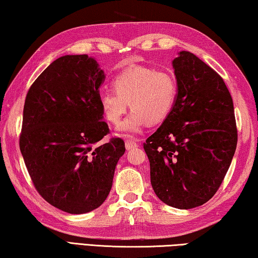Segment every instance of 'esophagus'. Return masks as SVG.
Masks as SVG:
<instances>
[{
    "label": "esophagus",
    "mask_w": 258,
    "mask_h": 258,
    "mask_svg": "<svg viewBox=\"0 0 258 258\" xmlns=\"http://www.w3.org/2000/svg\"><path fill=\"white\" fill-rule=\"evenodd\" d=\"M138 147V144L134 141H125V148L126 151H130V150H134V148H137Z\"/></svg>",
    "instance_id": "esophagus-1"
}]
</instances>
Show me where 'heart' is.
Listing matches in <instances>:
<instances>
[{"instance_id": "1", "label": "heart", "mask_w": 258, "mask_h": 258, "mask_svg": "<svg viewBox=\"0 0 258 258\" xmlns=\"http://www.w3.org/2000/svg\"><path fill=\"white\" fill-rule=\"evenodd\" d=\"M113 90L99 94V106L105 119L117 124L128 110L132 113L119 128L124 136L139 133L146 123H162L174 105L177 86L172 76L146 67H132L112 79Z\"/></svg>"}]
</instances>
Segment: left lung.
I'll use <instances>...</instances> for the list:
<instances>
[{
	"mask_svg": "<svg viewBox=\"0 0 258 258\" xmlns=\"http://www.w3.org/2000/svg\"><path fill=\"white\" fill-rule=\"evenodd\" d=\"M177 97L144 150L151 183L166 205L189 210L209 202L227 174L237 147L232 97L223 79L188 51L172 61Z\"/></svg>",
	"mask_w": 258,
	"mask_h": 258,
	"instance_id": "8db88e82",
	"label": "left lung"
}]
</instances>
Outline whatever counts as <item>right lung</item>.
I'll return each mask as SVG.
<instances>
[{
  "label": "right lung",
  "mask_w": 258,
  "mask_h": 258,
  "mask_svg": "<svg viewBox=\"0 0 258 258\" xmlns=\"http://www.w3.org/2000/svg\"><path fill=\"white\" fill-rule=\"evenodd\" d=\"M105 74L94 57L64 55L53 61L27 94L20 151L35 188L45 201L70 214L101 206L115 166L124 154L108 133L99 106Z\"/></svg>",
  "instance_id": "obj_1"
}]
</instances>
